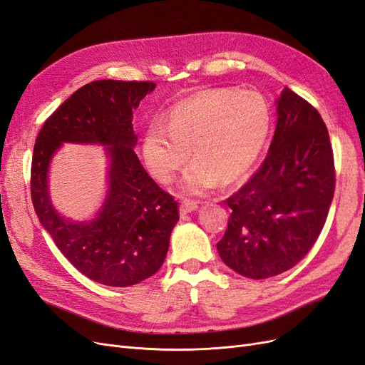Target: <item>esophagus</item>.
<instances>
[{
	"label": "esophagus",
	"mask_w": 365,
	"mask_h": 365,
	"mask_svg": "<svg viewBox=\"0 0 365 365\" xmlns=\"http://www.w3.org/2000/svg\"><path fill=\"white\" fill-rule=\"evenodd\" d=\"M198 207L197 202H194V200H183L182 205H180V214L185 215V214H190L192 212V210H195Z\"/></svg>",
	"instance_id": "34e87169"
}]
</instances>
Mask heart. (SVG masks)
Listing matches in <instances>:
<instances>
[{
    "label": "heart",
    "mask_w": 365,
    "mask_h": 365,
    "mask_svg": "<svg viewBox=\"0 0 365 365\" xmlns=\"http://www.w3.org/2000/svg\"><path fill=\"white\" fill-rule=\"evenodd\" d=\"M273 125V110L262 93L235 88L206 89L178 103L167 123H153L143 153L153 178L171 183L191 156L183 179L187 194H203L221 179L232 183L252 170Z\"/></svg>",
    "instance_id": "obj_1"
}]
</instances>
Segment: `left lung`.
Listing matches in <instances>:
<instances>
[{"instance_id":"8db88e82","label":"left lung","mask_w":365,"mask_h":365,"mask_svg":"<svg viewBox=\"0 0 365 365\" xmlns=\"http://www.w3.org/2000/svg\"><path fill=\"white\" fill-rule=\"evenodd\" d=\"M268 155L232 194L218 255L249 279L277 276L297 265L324 226L335 192L334 151L312 104L285 88Z\"/></svg>"}]
</instances>
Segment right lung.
Wrapping results in <instances>:
<instances>
[{
	"label": "right lung",
	"mask_w": 365,
	"mask_h": 365,
	"mask_svg": "<svg viewBox=\"0 0 365 365\" xmlns=\"http://www.w3.org/2000/svg\"><path fill=\"white\" fill-rule=\"evenodd\" d=\"M153 81L96 80L81 86L46 118L31 159V202L57 249L81 274L108 287H130L162 267L179 205L140 165L133 147V109ZM62 142H98L111 156L110 192L89 223L58 215L46 190L48 163Z\"/></svg>",
	"instance_id": "right-lung-1"
}]
</instances>
